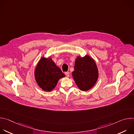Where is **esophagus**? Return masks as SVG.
<instances>
[{
    "instance_id": "1",
    "label": "esophagus",
    "mask_w": 134,
    "mask_h": 134,
    "mask_svg": "<svg viewBox=\"0 0 134 134\" xmlns=\"http://www.w3.org/2000/svg\"><path fill=\"white\" fill-rule=\"evenodd\" d=\"M65 74L66 75V76H67V77H69V72H68V71H67V72H65Z\"/></svg>"
}]
</instances>
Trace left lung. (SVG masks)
Segmentation results:
<instances>
[{
	"mask_svg": "<svg viewBox=\"0 0 134 134\" xmlns=\"http://www.w3.org/2000/svg\"><path fill=\"white\" fill-rule=\"evenodd\" d=\"M72 75L79 88L86 91L96 83L98 78V69L95 62L90 56L78 57L76 59Z\"/></svg>",
	"mask_w": 134,
	"mask_h": 134,
	"instance_id": "1",
	"label": "left lung"
}]
</instances>
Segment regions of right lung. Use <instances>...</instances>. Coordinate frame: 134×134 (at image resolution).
<instances>
[{
  "label": "right lung",
  "mask_w": 134,
  "mask_h": 134,
  "mask_svg": "<svg viewBox=\"0 0 134 134\" xmlns=\"http://www.w3.org/2000/svg\"><path fill=\"white\" fill-rule=\"evenodd\" d=\"M65 76L61 69L55 65L50 58L42 57L35 70V78L37 84L47 92L52 91L58 81Z\"/></svg>",
  "instance_id": "add662e5"
}]
</instances>
